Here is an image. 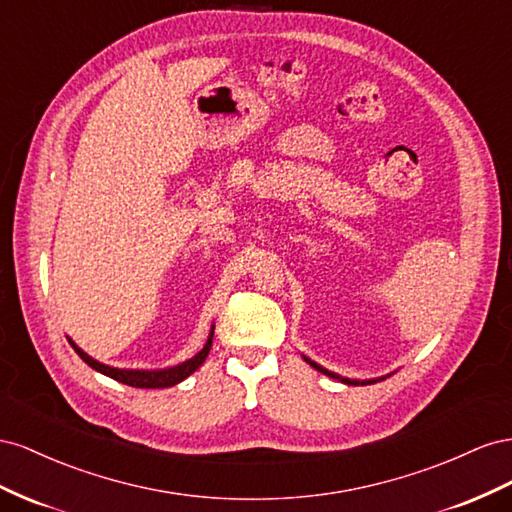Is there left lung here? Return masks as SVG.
<instances>
[{
  "mask_svg": "<svg viewBox=\"0 0 512 512\" xmlns=\"http://www.w3.org/2000/svg\"><path fill=\"white\" fill-rule=\"evenodd\" d=\"M306 362L311 364L313 369H317L319 373H324V375H328V377H332V379H339V382H343V384H347V386H367V384H375V382H382L384 377H377V379H349V377H341L339 373H332V371H328V369H324L321 367V364H317V362H313L311 358H306V356H302Z\"/></svg>",
  "mask_w": 512,
  "mask_h": 512,
  "instance_id": "1",
  "label": "left lung"
}]
</instances>
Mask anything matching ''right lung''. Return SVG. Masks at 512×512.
Wrapping results in <instances>:
<instances>
[{"label":"right lung","mask_w":512,"mask_h":512,"mask_svg":"<svg viewBox=\"0 0 512 512\" xmlns=\"http://www.w3.org/2000/svg\"><path fill=\"white\" fill-rule=\"evenodd\" d=\"M212 337H214V328L210 330V337L206 341V345H203V349L199 354H195L193 358H188L186 362L182 364H175V367H167V369H154V371H148V369H118V367H109V364H102L98 360H94L92 356H87L83 349L75 343L70 341L68 343L72 345V349L81 356V360L85 364H90V367L102 375H107L111 379H115V382H122L126 386H133V388H169V386H175L184 382V379L195 373L203 362H206L208 354H210V347H212Z\"/></svg>","instance_id":"obj_1"}]
</instances>
